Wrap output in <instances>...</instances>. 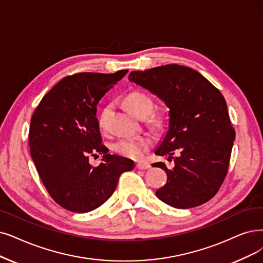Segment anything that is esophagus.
I'll use <instances>...</instances> for the list:
<instances>
[{"instance_id": "obj_1", "label": "esophagus", "mask_w": 263, "mask_h": 263, "mask_svg": "<svg viewBox=\"0 0 263 263\" xmlns=\"http://www.w3.org/2000/svg\"><path fill=\"white\" fill-rule=\"evenodd\" d=\"M151 165L148 164V163H137L136 164V168L137 170H148V168H150Z\"/></svg>"}]
</instances>
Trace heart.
I'll use <instances>...</instances> for the list:
<instances>
[{"label": "heart", "mask_w": 263, "mask_h": 263, "mask_svg": "<svg viewBox=\"0 0 263 263\" xmlns=\"http://www.w3.org/2000/svg\"><path fill=\"white\" fill-rule=\"evenodd\" d=\"M125 107L127 108L134 115L138 118L146 117V124L150 127L162 130L166 125V118L162 113H151L153 109L152 98L143 91L133 90L125 95L124 99ZM104 112H102L98 118V124L100 127H103ZM152 146V139L148 136H137V137L122 138L115 141L112 145L113 150L118 154L128 157L133 160H140L148 152Z\"/></svg>", "instance_id": "1"}]
</instances>
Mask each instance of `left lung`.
Listing matches in <instances>:
<instances>
[{
  "label": "left lung",
  "instance_id": "left-lung-1",
  "mask_svg": "<svg viewBox=\"0 0 263 263\" xmlns=\"http://www.w3.org/2000/svg\"><path fill=\"white\" fill-rule=\"evenodd\" d=\"M129 81L170 108V128L155 154L170 155L167 160L174 159L175 165L168 170L163 162L153 164L167 175L156 196L181 209L208 202L226 179L235 139L222 93L201 73L180 65L133 71Z\"/></svg>",
  "mask_w": 263,
  "mask_h": 263
}]
</instances>
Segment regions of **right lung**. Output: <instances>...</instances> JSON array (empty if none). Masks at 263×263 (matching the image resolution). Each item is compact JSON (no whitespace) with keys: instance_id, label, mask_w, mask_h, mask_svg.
I'll use <instances>...</instances> for the list:
<instances>
[{"instance_id":"1","label":"right lung","mask_w":263,"mask_h":263,"mask_svg":"<svg viewBox=\"0 0 263 263\" xmlns=\"http://www.w3.org/2000/svg\"><path fill=\"white\" fill-rule=\"evenodd\" d=\"M128 70L82 72L58 82L42 98L30 123L29 146L50 197L73 213H88L108 201L120 176L134 162L108 153L96 118L97 104ZM104 154L97 167L89 156Z\"/></svg>"}]
</instances>
